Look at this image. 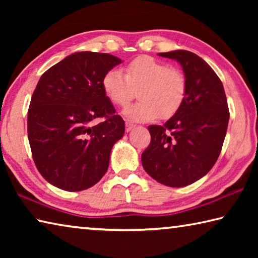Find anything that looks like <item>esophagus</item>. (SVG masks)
<instances>
[{"label": "esophagus", "mask_w": 258, "mask_h": 258, "mask_svg": "<svg viewBox=\"0 0 258 258\" xmlns=\"http://www.w3.org/2000/svg\"><path fill=\"white\" fill-rule=\"evenodd\" d=\"M134 127H135V125L133 123H131V121L126 120V131H127V132H130V131H132Z\"/></svg>", "instance_id": "esophagus-1"}]
</instances>
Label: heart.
<instances>
[{
	"label": "heart",
	"instance_id": "b5f03b06",
	"mask_svg": "<svg viewBox=\"0 0 258 258\" xmlns=\"http://www.w3.org/2000/svg\"><path fill=\"white\" fill-rule=\"evenodd\" d=\"M102 89L113 104L121 107L132 101L138 91L140 101L126 108L124 115L132 120L149 121L175 115L185 100L187 84L180 69L141 55L126 64L125 74L118 69L104 74Z\"/></svg>",
	"mask_w": 258,
	"mask_h": 258
}]
</instances>
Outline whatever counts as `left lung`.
Returning <instances> with one entry per match:
<instances>
[{
	"instance_id": "8db88e82",
	"label": "left lung",
	"mask_w": 258,
	"mask_h": 258,
	"mask_svg": "<svg viewBox=\"0 0 258 258\" xmlns=\"http://www.w3.org/2000/svg\"><path fill=\"white\" fill-rule=\"evenodd\" d=\"M159 55L182 66L186 97L164 125L148 126L151 141L142 152V166L161 184L186 186L206 175L221 154L230 117L228 101L221 80L200 56L185 50Z\"/></svg>"
}]
</instances>
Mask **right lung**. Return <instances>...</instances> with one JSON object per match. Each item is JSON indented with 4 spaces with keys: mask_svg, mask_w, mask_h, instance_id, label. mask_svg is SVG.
<instances>
[{
    "mask_svg": "<svg viewBox=\"0 0 258 258\" xmlns=\"http://www.w3.org/2000/svg\"><path fill=\"white\" fill-rule=\"evenodd\" d=\"M115 55L76 52L43 74L30 100L27 130L34 163L59 189H89L106 174L125 123L102 89ZM104 118L101 123L95 119Z\"/></svg>",
    "mask_w": 258,
    "mask_h": 258,
    "instance_id": "obj_1",
    "label": "right lung"
}]
</instances>
